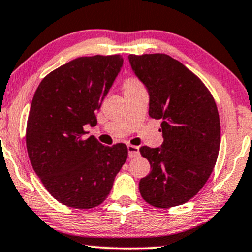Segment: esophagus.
I'll return each instance as SVG.
<instances>
[{
    "label": "esophagus",
    "mask_w": 252,
    "mask_h": 252,
    "mask_svg": "<svg viewBox=\"0 0 252 252\" xmlns=\"http://www.w3.org/2000/svg\"><path fill=\"white\" fill-rule=\"evenodd\" d=\"M127 149H128V156L129 158H136V156L140 155V150L138 146L128 145L127 146Z\"/></svg>",
    "instance_id": "34e87169"
}]
</instances>
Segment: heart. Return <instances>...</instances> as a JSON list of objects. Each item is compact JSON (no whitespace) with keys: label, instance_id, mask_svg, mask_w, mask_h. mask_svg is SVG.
I'll use <instances>...</instances> for the list:
<instances>
[{"label":"heart","instance_id":"heart-1","mask_svg":"<svg viewBox=\"0 0 252 252\" xmlns=\"http://www.w3.org/2000/svg\"><path fill=\"white\" fill-rule=\"evenodd\" d=\"M124 91H129V90H134L138 89V88L142 87V83L140 82L136 77H127L125 81H124Z\"/></svg>","mask_w":252,"mask_h":252}]
</instances>
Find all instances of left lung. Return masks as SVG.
<instances>
[{"mask_svg":"<svg viewBox=\"0 0 252 252\" xmlns=\"http://www.w3.org/2000/svg\"><path fill=\"white\" fill-rule=\"evenodd\" d=\"M128 59L149 93V116L162 120L161 147L140 148L152 169L139 183L140 193L158 208L183 205L201 190L217 163L221 141L217 104L200 78L169 55Z\"/></svg>","mask_w":252,"mask_h":252,"instance_id":"obj_1","label":"left lung"}]
</instances>
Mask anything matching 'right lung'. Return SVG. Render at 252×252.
Here are the masks:
<instances>
[{"label":"right lung","mask_w":252,"mask_h":252,"mask_svg":"<svg viewBox=\"0 0 252 252\" xmlns=\"http://www.w3.org/2000/svg\"><path fill=\"white\" fill-rule=\"evenodd\" d=\"M119 54L81 57L46 75L35 90L26 125V148L34 172L52 197L68 207L100 205L126 162L124 143L104 146L87 138L123 66Z\"/></svg>","instance_id":"1"}]
</instances>
